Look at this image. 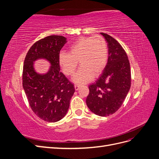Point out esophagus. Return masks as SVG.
I'll use <instances>...</instances> for the list:
<instances>
[{
    "label": "esophagus",
    "mask_w": 159,
    "mask_h": 159,
    "mask_svg": "<svg viewBox=\"0 0 159 159\" xmlns=\"http://www.w3.org/2000/svg\"><path fill=\"white\" fill-rule=\"evenodd\" d=\"M80 86L79 85H74V88H75V91H78L80 89Z\"/></svg>",
    "instance_id": "esophagus-1"
}]
</instances>
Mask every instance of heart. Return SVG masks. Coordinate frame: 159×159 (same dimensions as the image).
I'll list each match as a JSON object with an SVG mask.
<instances>
[{"label": "heart", "instance_id": "heart-1", "mask_svg": "<svg viewBox=\"0 0 159 159\" xmlns=\"http://www.w3.org/2000/svg\"><path fill=\"white\" fill-rule=\"evenodd\" d=\"M107 60V44L101 36L80 38L70 46L69 53L61 52L58 56L59 66L66 75L74 74L79 62L81 68L72 78L78 84H87L102 74Z\"/></svg>", "mask_w": 159, "mask_h": 159}]
</instances>
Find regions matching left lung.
<instances>
[{
  "mask_svg": "<svg viewBox=\"0 0 159 159\" xmlns=\"http://www.w3.org/2000/svg\"><path fill=\"white\" fill-rule=\"evenodd\" d=\"M107 43V63L95 83L89 86L86 104L91 112L102 117L115 113L131 88L130 64L125 51L113 37L100 33Z\"/></svg>",
  "mask_w": 159,
  "mask_h": 159,
  "instance_id": "left-lung-1",
  "label": "left lung"
}]
</instances>
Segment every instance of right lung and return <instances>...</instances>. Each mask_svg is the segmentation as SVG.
Wrapping results in <instances>:
<instances>
[{
  "label": "right lung",
  "instance_id": "1",
  "mask_svg": "<svg viewBox=\"0 0 159 159\" xmlns=\"http://www.w3.org/2000/svg\"><path fill=\"white\" fill-rule=\"evenodd\" d=\"M67 42L62 36L52 35L38 40L28 50L23 66L22 86L33 112L50 123L64 117L70 107L75 89L60 71L58 56ZM44 59L49 62V70L38 73L34 62Z\"/></svg>",
  "mask_w": 159,
  "mask_h": 159
}]
</instances>
